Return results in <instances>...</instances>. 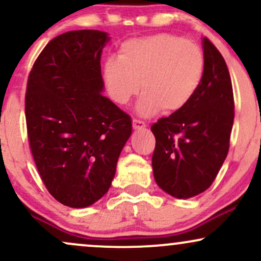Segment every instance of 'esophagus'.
<instances>
[{
	"instance_id": "obj_1",
	"label": "esophagus",
	"mask_w": 261,
	"mask_h": 261,
	"mask_svg": "<svg viewBox=\"0 0 261 261\" xmlns=\"http://www.w3.org/2000/svg\"><path fill=\"white\" fill-rule=\"evenodd\" d=\"M133 127L139 130V128H145L146 124L142 120H139V119H134L133 120Z\"/></svg>"
}]
</instances>
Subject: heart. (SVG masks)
Wrapping results in <instances>:
<instances>
[{
	"label": "heart",
	"mask_w": 261,
	"mask_h": 261,
	"mask_svg": "<svg viewBox=\"0 0 261 261\" xmlns=\"http://www.w3.org/2000/svg\"><path fill=\"white\" fill-rule=\"evenodd\" d=\"M205 58L194 41L169 33L131 39L119 50V58L104 65L110 97L125 106L140 91L139 113L153 115L163 108L178 113L194 99L202 83Z\"/></svg>",
	"instance_id": "obj_1"
}]
</instances>
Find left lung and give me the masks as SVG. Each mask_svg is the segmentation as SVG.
<instances>
[{
  "label": "left lung",
  "mask_w": 261,
  "mask_h": 261,
  "mask_svg": "<svg viewBox=\"0 0 261 261\" xmlns=\"http://www.w3.org/2000/svg\"><path fill=\"white\" fill-rule=\"evenodd\" d=\"M205 73L194 99L184 109L151 126L155 137L152 167L162 190L178 199L211 187L229 149L234 98L223 56L203 38Z\"/></svg>",
  "instance_id": "1"
}]
</instances>
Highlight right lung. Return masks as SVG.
Instances as JSON below:
<instances>
[{
    "label": "right lung",
    "mask_w": 261,
    "mask_h": 261,
    "mask_svg": "<svg viewBox=\"0 0 261 261\" xmlns=\"http://www.w3.org/2000/svg\"><path fill=\"white\" fill-rule=\"evenodd\" d=\"M108 34L71 31L50 40L28 77L25 121L35 166L62 205L80 208L109 190L131 118L101 95Z\"/></svg>",
    "instance_id": "add662e5"
}]
</instances>
